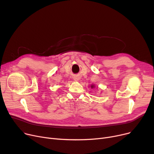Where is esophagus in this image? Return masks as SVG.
Wrapping results in <instances>:
<instances>
[{"label": "esophagus", "mask_w": 154, "mask_h": 154, "mask_svg": "<svg viewBox=\"0 0 154 154\" xmlns=\"http://www.w3.org/2000/svg\"><path fill=\"white\" fill-rule=\"evenodd\" d=\"M74 80H75V81H77V80H78V79L77 78H75V77H74Z\"/></svg>", "instance_id": "obj_1"}]
</instances>
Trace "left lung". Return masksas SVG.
I'll list each match as a JSON object with an SVG mask.
<instances>
[{
  "label": "left lung",
  "mask_w": 154,
  "mask_h": 154,
  "mask_svg": "<svg viewBox=\"0 0 154 154\" xmlns=\"http://www.w3.org/2000/svg\"><path fill=\"white\" fill-rule=\"evenodd\" d=\"M94 87H95L94 85H91V88H94Z\"/></svg>",
  "instance_id": "1"
}]
</instances>
